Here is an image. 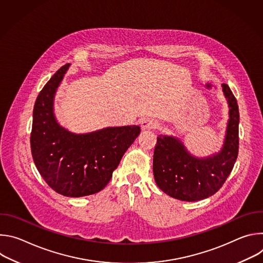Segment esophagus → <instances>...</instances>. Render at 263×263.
I'll return each mask as SVG.
<instances>
[{"mask_svg": "<svg viewBox=\"0 0 263 263\" xmlns=\"http://www.w3.org/2000/svg\"><path fill=\"white\" fill-rule=\"evenodd\" d=\"M141 128L142 130H152V129H156L158 128V123L157 121L153 120V119H143L141 121Z\"/></svg>", "mask_w": 263, "mask_h": 263, "instance_id": "34e87169", "label": "esophagus"}]
</instances>
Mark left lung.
Returning a JSON list of instances; mask_svg holds the SVG:
<instances>
[{"mask_svg": "<svg viewBox=\"0 0 263 263\" xmlns=\"http://www.w3.org/2000/svg\"><path fill=\"white\" fill-rule=\"evenodd\" d=\"M229 104V121L220 151L197 158L176 137L159 135L154 149L153 173L159 189L172 198L195 202L211 197L229 177L238 155L239 111L227 84H221Z\"/></svg>", "mask_w": 263, "mask_h": 263, "instance_id": "8db88e82", "label": "left lung"}]
</instances>
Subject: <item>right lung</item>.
I'll use <instances>...</instances> for the list:
<instances>
[{
    "mask_svg": "<svg viewBox=\"0 0 263 263\" xmlns=\"http://www.w3.org/2000/svg\"><path fill=\"white\" fill-rule=\"evenodd\" d=\"M68 67L59 68L37 97L30 142L34 163L47 184L62 196L79 198L97 194L109 183L140 128L74 134L61 127L54 115V97Z\"/></svg>",
    "mask_w": 263,
    "mask_h": 263,
    "instance_id": "right-lung-1",
    "label": "right lung"
}]
</instances>
